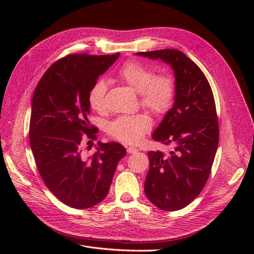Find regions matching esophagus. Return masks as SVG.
<instances>
[{
	"mask_svg": "<svg viewBox=\"0 0 254 254\" xmlns=\"http://www.w3.org/2000/svg\"><path fill=\"white\" fill-rule=\"evenodd\" d=\"M127 153H129V154H135V153L138 152V149L135 148V147H127Z\"/></svg>",
	"mask_w": 254,
	"mask_h": 254,
	"instance_id": "34e87169",
	"label": "esophagus"
}]
</instances>
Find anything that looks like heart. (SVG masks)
Wrapping results in <instances>:
<instances>
[{
  "instance_id": "b5f03b06",
  "label": "heart",
  "mask_w": 254,
  "mask_h": 254,
  "mask_svg": "<svg viewBox=\"0 0 254 254\" xmlns=\"http://www.w3.org/2000/svg\"><path fill=\"white\" fill-rule=\"evenodd\" d=\"M117 77L139 93L144 108L156 115L166 114L175 98V80L169 73L154 74L149 65L130 60L124 64ZM107 84L102 79L91 85L87 93L90 108L98 113L106 111ZM152 127V119L146 113L122 115L108 126L109 136L126 144H137Z\"/></svg>"
}]
</instances>
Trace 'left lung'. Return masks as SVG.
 <instances>
[{"mask_svg": "<svg viewBox=\"0 0 254 254\" xmlns=\"http://www.w3.org/2000/svg\"><path fill=\"white\" fill-rule=\"evenodd\" d=\"M170 64L175 73V102L153 140L172 151H149L144 190L149 201L165 211H177L201 193L210 176L219 141L214 96L202 70L177 49L138 52Z\"/></svg>", "mask_w": 254, "mask_h": 254, "instance_id": "left-lung-1", "label": "left lung"}]
</instances>
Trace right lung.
Wrapping results in <instances>:
<instances>
[{
  "instance_id": "1",
  "label": "right lung",
  "mask_w": 254,
  "mask_h": 254,
  "mask_svg": "<svg viewBox=\"0 0 254 254\" xmlns=\"http://www.w3.org/2000/svg\"><path fill=\"white\" fill-rule=\"evenodd\" d=\"M118 57L65 56L49 66L34 91L29 137L37 169L48 190L75 209L103 201L127 153L116 142L99 143L95 154L85 153L99 130L87 118L88 90Z\"/></svg>"
}]
</instances>
